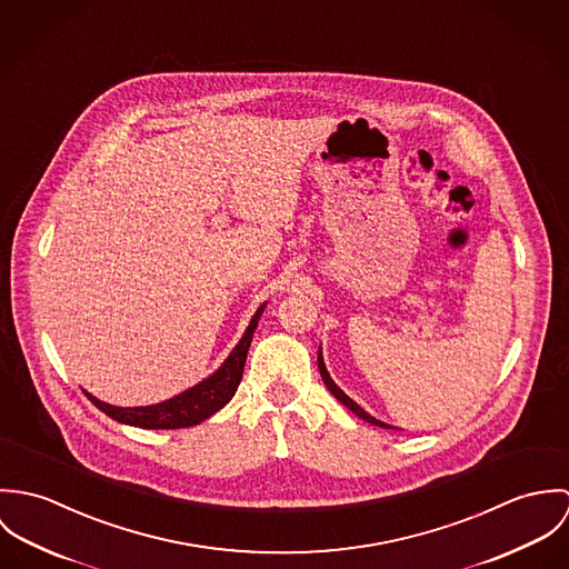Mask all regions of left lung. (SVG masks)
<instances>
[{"mask_svg": "<svg viewBox=\"0 0 569 569\" xmlns=\"http://www.w3.org/2000/svg\"><path fill=\"white\" fill-rule=\"evenodd\" d=\"M318 371H320V378L325 381V386L329 388V392H331L340 403H345L351 412H356L360 419H365V421H369V423H373V426H378V428H388V430L392 428V426H388V423H381L376 417H371L369 412H365L351 397H347V395L336 386V381L329 378V373H327V367H325V362H322V353H320V351H318ZM392 430H395V428H392Z\"/></svg>", "mask_w": 569, "mask_h": 569, "instance_id": "left-lung-1", "label": "left lung"}]
</instances>
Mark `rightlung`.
Listing matches in <instances>:
<instances>
[{
    "mask_svg": "<svg viewBox=\"0 0 569 569\" xmlns=\"http://www.w3.org/2000/svg\"><path fill=\"white\" fill-rule=\"evenodd\" d=\"M263 306L257 308L242 340L236 345V349L229 353V358L222 362V367L211 373L209 378L202 379L200 383L191 386L186 392L154 403V406H139V408H120V406H111L104 403L100 399H96L93 395L84 392L89 397V401L102 410L104 415H109L111 419L134 426V428H146V430H179V428H191L198 426L200 421L209 419L211 415H216L220 408H224L231 397L236 395L242 373H244V365H247V353L253 340L254 327L259 316L263 315Z\"/></svg>",
    "mask_w": 569,
    "mask_h": 569,
    "instance_id": "right-lung-1",
    "label": "right lung"
}]
</instances>
